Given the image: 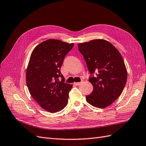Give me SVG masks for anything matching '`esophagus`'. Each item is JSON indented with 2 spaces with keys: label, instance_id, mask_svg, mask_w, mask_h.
<instances>
[{
  "label": "esophagus",
  "instance_id": "1",
  "mask_svg": "<svg viewBox=\"0 0 146 146\" xmlns=\"http://www.w3.org/2000/svg\"><path fill=\"white\" fill-rule=\"evenodd\" d=\"M83 82V80H82L80 82H77V83H74V85H76L77 86H78V85H80L81 84H82Z\"/></svg>",
  "mask_w": 146,
  "mask_h": 146
}]
</instances>
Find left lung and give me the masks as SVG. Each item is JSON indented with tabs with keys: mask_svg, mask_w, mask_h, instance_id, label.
<instances>
[{
	"mask_svg": "<svg viewBox=\"0 0 146 146\" xmlns=\"http://www.w3.org/2000/svg\"><path fill=\"white\" fill-rule=\"evenodd\" d=\"M91 75L93 91L86 101L104 108L116 100L123 91L127 78L124 61L117 48L104 39H94L78 44ZM95 76H94V74Z\"/></svg>",
	"mask_w": 146,
	"mask_h": 146,
	"instance_id": "1",
	"label": "left lung"
}]
</instances>
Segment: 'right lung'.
<instances>
[{
	"instance_id": "add662e5",
	"label": "right lung",
	"mask_w": 146,
	"mask_h": 146,
	"mask_svg": "<svg viewBox=\"0 0 146 146\" xmlns=\"http://www.w3.org/2000/svg\"><path fill=\"white\" fill-rule=\"evenodd\" d=\"M74 45L49 39L39 44L31 54L26 83L31 96L48 112L62 110L68 103L72 85L64 83L60 68Z\"/></svg>"
}]
</instances>
